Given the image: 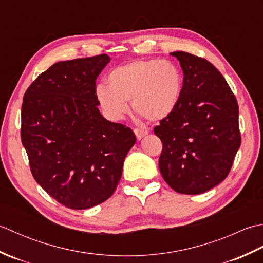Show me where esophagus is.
Wrapping results in <instances>:
<instances>
[{"label": "esophagus", "instance_id": "34e87169", "mask_svg": "<svg viewBox=\"0 0 263 263\" xmlns=\"http://www.w3.org/2000/svg\"><path fill=\"white\" fill-rule=\"evenodd\" d=\"M135 133H136V136H137V139H138V140H140V139H142L143 137H146V136L148 135V132H147V131L140 130V128H135Z\"/></svg>", "mask_w": 263, "mask_h": 263}]
</instances>
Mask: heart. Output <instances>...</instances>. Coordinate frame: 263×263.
I'll use <instances>...</instances> for the list:
<instances>
[{
  "mask_svg": "<svg viewBox=\"0 0 263 263\" xmlns=\"http://www.w3.org/2000/svg\"><path fill=\"white\" fill-rule=\"evenodd\" d=\"M107 83L96 88V97L104 113L121 120L131 100L135 113L157 122L173 114L183 92V74L170 61L141 59L116 66Z\"/></svg>",
  "mask_w": 263,
  "mask_h": 263,
  "instance_id": "b5f03b06",
  "label": "heart"
}]
</instances>
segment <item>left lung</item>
I'll use <instances>...</instances> for the list:
<instances>
[{"mask_svg": "<svg viewBox=\"0 0 263 263\" xmlns=\"http://www.w3.org/2000/svg\"><path fill=\"white\" fill-rule=\"evenodd\" d=\"M184 73L173 114L154 132L161 143L159 171L182 194L209 191L230 174L241 146L238 104L225 78L205 59L173 52Z\"/></svg>", "mask_w": 263, "mask_h": 263, "instance_id": "obj_1", "label": "left lung"}]
</instances>
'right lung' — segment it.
Masks as SVG:
<instances>
[{
	"label": "right lung",
	"instance_id": "1",
	"mask_svg": "<svg viewBox=\"0 0 263 263\" xmlns=\"http://www.w3.org/2000/svg\"><path fill=\"white\" fill-rule=\"evenodd\" d=\"M109 57L61 61L28 87L21 107V141L31 174L70 209L104 202L116 190L136 135L98 109L96 79Z\"/></svg>",
	"mask_w": 263,
	"mask_h": 263
}]
</instances>
